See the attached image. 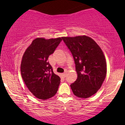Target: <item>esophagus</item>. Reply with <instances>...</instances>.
Masks as SVG:
<instances>
[{
  "label": "esophagus",
  "mask_w": 125,
  "mask_h": 125,
  "mask_svg": "<svg viewBox=\"0 0 125 125\" xmlns=\"http://www.w3.org/2000/svg\"><path fill=\"white\" fill-rule=\"evenodd\" d=\"M66 75H67V72H65V73L62 74V75L64 77H65Z\"/></svg>",
  "instance_id": "34e87169"
}]
</instances>
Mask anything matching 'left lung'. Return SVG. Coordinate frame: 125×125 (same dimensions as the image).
<instances>
[{"instance_id": "1", "label": "left lung", "mask_w": 125, "mask_h": 125, "mask_svg": "<svg viewBox=\"0 0 125 125\" xmlns=\"http://www.w3.org/2000/svg\"><path fill=\"white\" fill-rule=\"evenodd\" d=\"M62 39L73 54L77 74V79L70 85L72 91L79 98L89 97L100 89L106 75L103 51L93 39L85 35Z\"/></svg>"}]
</instances>
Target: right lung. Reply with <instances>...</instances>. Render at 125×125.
Wrapping results in <instances>:
<instances>
[{
	"mask_svg": "<svg viewBox=\"0 0 125 125\" xmlns=\"http://www.w3.org/2000/svg\"><path fill=\"white\" fill-rule=\"evenodd\" d=\"M62 40V37L33 40L22 56L21 72L24 83L36 97L45 100L55 95L60 79L54 74L48 57Z\"/></svg>",
	"mask_w": 125,
	"mask_h": 125,
	"instance_id": "1",
	"label": "right lung"
}]
</instances>
